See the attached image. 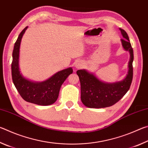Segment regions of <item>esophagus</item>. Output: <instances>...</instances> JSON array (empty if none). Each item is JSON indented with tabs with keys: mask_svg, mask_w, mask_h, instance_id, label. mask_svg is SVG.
<instances>
[{
	"mask_svg": "<svg viewBox=\"0 0 148 148\" xmlns=\"http://www.w3.org/2000/svg\"><path fill=\"white\" fill-rule=\"evenodd\" d=\"M82 66H83V62L80 61H78L75 62V68L76 69H79L82 68Z\"/></svg>",
	"mask_w": 148,
	"mask_h": 148,
	"instance_id": "obj_1",
	"label": "esophagus"
}]
</instances>
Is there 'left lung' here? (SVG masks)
<instances>
[{
    "label": "left lung",
    "instance_id": "left-lung-1",
    "mask_svg": "<svg viewBox=\"0 0 148 148\" xmlns=\"http://www.w3.org/2000/svg\"><path fill=\"white\" fill-rule=\"evenodd\" d=\"M123 38L121 39L122 46L130 53L129 71L122 81L115 83H105L86 70L76 72L81 84V100L88 108H102L111 106L118 102L129 91L133 76V49L130 43L128 34L123 29H119Z\"/></svg>",
    "mask_w": 148,
    "mask_h": 148
}]
</instances>
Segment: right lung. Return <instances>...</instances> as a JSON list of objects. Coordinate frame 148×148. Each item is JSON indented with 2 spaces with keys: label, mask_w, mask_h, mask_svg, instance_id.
<instances>
[{
  "label": "right lung",
  "mask_w": 148,
  "mask_h": 148,
  "mask_svg": "<svg viewBox=\"0 0 148 148\" xmlns=\"http://www.w3.org/2000/svg\"><path fill=\"white\" fill-rule=\"evenodd\" d=\"M27 27L21 32L14 44L12 62V80L17 91L25 101L41 106L51 105L57 101L62 84L73 72V70L71 67L62 70L42 82L30 81L22 76L19 66V48L21 38Z\"/></svg>",
  "instance_id": "add662e5"
}]
</instances>
